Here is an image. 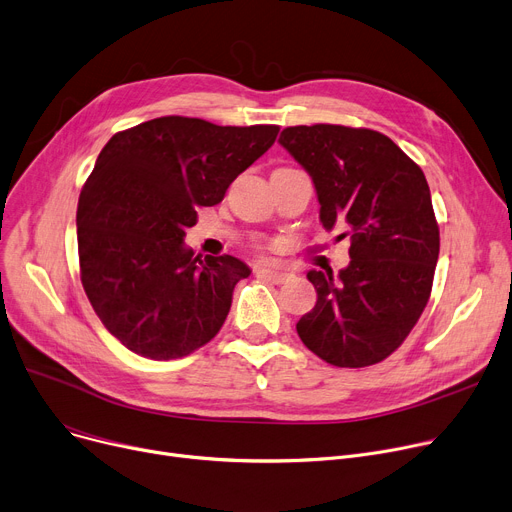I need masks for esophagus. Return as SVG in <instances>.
Here are the masks:
<instances>
[{"label": "esophagus", "mask_w": 512, "mask_h": 512, "mask_svg": "<svg viewBox=\"0 0 512 512\" xmlns=\"http://www.w3.org/2000/svg\"><path fill=\"white\" fill-rule=\"evenodd\" d=\"M254 273L262 279H268L270 283H285L291 275L287 273V270H281V268H270V266H256Z\"/></svg>", "instance_id": "esophagus-1"}]
</instances>
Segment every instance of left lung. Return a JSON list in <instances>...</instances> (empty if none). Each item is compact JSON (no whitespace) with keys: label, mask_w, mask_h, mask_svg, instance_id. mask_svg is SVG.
<instances>
[{"label":"left lung","mask_w":512,"mask_h":512,"mask_svg":"<svg viewBox=\"0 0 512 512\" xmlns=\"http://www.w3.org/2000/svg\"><path fill=\"white\" fill-rule=\"evenodd\" d=\"M279 142L310 173L324 229L351 237L337 277L308 273L318 299L297 335L330 366H374L401 347L430 299L440 231L426 175L368 128L293 126Z\"/></svg>","instance_id":"obj_1"}]
</instances>
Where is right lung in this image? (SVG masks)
<instances>
[{
  "label": "right lung",
  "mask_w": 512,
  "mask_h": 512,
  "mask_svg": "<svg viewBox=\"0 0 512 512\" xmlns=\"http://www.w3.org/2000/svg\"><path fill=\"white\" fill-rule=\"evenodd\" d=\"M279 126H215L167 115L117 132L78 198L80 281L109 333L157 359L190 355L213 339L233 287L250 268L229 254L184 246L200 206L275 144Z\"/></svg>",
  "instance_id": "add662e5"
}]
</instances>
